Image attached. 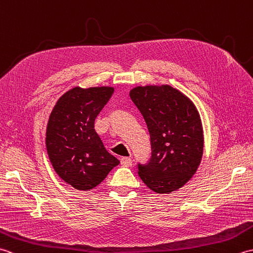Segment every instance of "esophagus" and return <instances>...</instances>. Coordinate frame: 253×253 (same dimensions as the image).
Masks as SVG:
<instances>
[{"label":"esophagus","mask_w":253,"mask_h":253,"mask_svg":"<svg viewBox=\"0 0 253 253\" xmlns=\"http://www.w3.org/2000/svg\"><path fill=\"white\" fill-rule=\"evenodd\" d=\"M121 164L123 166H131L132 165V161L129 158H122L121 159Z\"/></svg>","instance_id":"34e87169"}]
</instances>
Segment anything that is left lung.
I'll use <instances>...</instances> for the list:
<instances>
[{
    "instance_id": "1",
    "label": "left lung",
    "mask_w": 253,
    "mask_h": 253,
    "mask_svg": "<svg viewBox=\"0 0 253 253\" xmlns=\"http://www.w3.org/2000/svg\"><path fill=\"white\" fill-rule=\"evenodd\" d=\"M129 96L147 124L151 157L138 163V174L150 189L169 193L196 173L203 153L200 116L192 102L170 85L132 89Z\"/></svg>"
}]
</instances>
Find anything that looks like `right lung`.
Wrapping results in <instances>:
<instances>
[{"label": "right lung", "mask_w": 253, "mask_h": 253, "mask_svg": "<svg viewBox=\"0 0 253 253\" xmlns=\"http://www.w3.org/2000/svg\"><path fill=\"white\" fill-rule=\"evenodd\" d=\"M114 88H74L53 109L46 127V150L57 175L78 190H90L120 164L106 151L94 121Z\"/></svg>", "instance_id": "obj_1"}]
</instances>
